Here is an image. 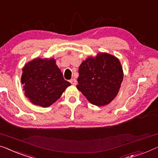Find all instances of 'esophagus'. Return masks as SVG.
<instances>
[{
  "instance_id": "34e87169",
  "label": "esophagus",
  "mask_w": 158,
  "mask_h": 158,
  "mask_svg": "<svg viewBox=\"0 0 158 158\" xmlns=\"http://www.w3.org/2000/svg\"><path fill=\"white\" fill-rule=\"evenodd\" d=\"M70 83H71L72 85H76V83H77V81H76V80H75V78H73V79L70 80Z\"/></svg>"
}]
</instances>
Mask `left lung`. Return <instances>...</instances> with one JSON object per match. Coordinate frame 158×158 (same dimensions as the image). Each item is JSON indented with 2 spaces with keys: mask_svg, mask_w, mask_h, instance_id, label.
<instances>
[{
  "mask_svg": "<svg viewBox=\"0 0 158 158\" xmlns=\"http://www.w3.org/2000/svg\"><path fill=\"white\" fill-rule=\"evenodd\" d=\"M79 90L91 104L103 106L117 96L123 80V70L118 58L107 52L88 57L80 65Z\"/></svg>",
  "mask_w": 158,
  "mask_h": 158,
  "instance_id": "left-lung-1",
  "label": "left lung"
}]
</instances>
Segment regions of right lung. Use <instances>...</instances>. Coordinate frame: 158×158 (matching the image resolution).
I'll use <instances>...</instances> for the list:
<instances>
[{"label": "right lung", "mask_w": 158, "mask_h": 158, "mask_svg": "<svg viewBox=\"0 0 158 158\" xmlns=\"http://www.w3.org/2000/svg\"><path fill=\"white\" fill-rule=\"evenodd\" d=\"M53 58H36L23 68L21 83L25 95L35 106L47 107L57 101L70 85Z\"/></svg>", "instance_id": "right-lung-1"}]
</instances>
